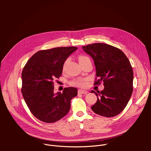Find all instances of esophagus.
I'll return each instance as SVG.
<instances>
[{"label": "esophagus", "mask_w": 151, "mask_h": 151, "mask_svg": "<svg viewBox=\"0 0 151 151\" xmlns=\"http://www.w3.org/2000/svg\"><path fill=\"white\" fill-rule=\"evenodd\" d=\"M88 93L87 91L85 90H78V94H86Z\"/></svg>", "instance_id": "34e87169"}]
</instances>
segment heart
I'll use <instances>...</instances> for the list:
<instances>
[{
  "label": "heart",
  "mask_w": 151,
  "mask_h": 151,
  "mask_svg": "<svg viewBox=\"0 0 151 151\" xmlns=\"http://www.w3.org/2000/svg\"><path fill=\"white\" fill-rule=\"evenodd\" d=\"M88 60H90V58L87 57V56H85V55H80L79 57V63H83L85 61H87ZM68 61V59H67L65 62L63 64V69H64L65 68L66 65V63ZM72 85H75V86H78V87H85L86 85V79H78V80H75L74 81H73L72 82Z\"/></svg>",
  "instance_id": "b5f03b06"
}]
</instances>
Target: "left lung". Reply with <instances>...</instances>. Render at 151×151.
I'll use <instances>...</instances> for the list:
<instances>
[{
    "label": "left lung",
    "instance_id": "1",
    "mask_svg": "<svg viewBox=\"0 0 151 151\" xmlns=\"http://www.w3.org/2000/svg\"><path fill=\"white\" fill-rule=\"evenodd\" d=\"M82 48L94 60L96 75L99 78L94 85L102 81L104 87L100 92L91 91L97 97L91 109L105 117L118 115L126 107L133 90V70L130 61L119 48L103 43Z\"/></svg>",
    "mask_w": 151,
    "mask_h": 151
}]
</instances>
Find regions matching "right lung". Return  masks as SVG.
I'll return each instance as SVG.
<instances>
[{
  "label": "right lung",
  "mask_w": 151,
  "mask_h": 151,
  "mask_svg": "<svg viewBox=\"0 0 151 151\" xmlns=\"http://www.w3.org/2000/svg\"><path fill=\"white\" fill-rule=\"evenodd\" d=\"M77 47H57L36 52L23 68L22 92L32 114L47 123L56 122L69 112L70 100L78 94L74 87L54 93V80L59 78L63 64Z\"/></svg>",
  "instance_id": "obj_1"
}]
</instances>
